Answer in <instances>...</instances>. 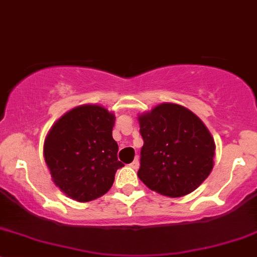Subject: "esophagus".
Returning <instances> with one entry per match:
<instances>
[{"label":"esophagus","mask_w":257,"mask_h":257,"mask_svg":"<svg viewBox=\"0 0 257 257\" xmlns=\"http://www.w3.org/2000/svg\"><path fill=\"white\" fill-rule=\"evenodd\" d=\"M130 166H131V167L132 168H134V169H137V168H139L140 167V162H139V158H135V160L134 161H132V163H131V165H130Z\"/></svg>","instance_id":"1"}]
</instances>
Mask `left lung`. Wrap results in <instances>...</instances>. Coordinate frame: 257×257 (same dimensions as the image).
Wrapping results in <instances>:
<instances>
[{
  "label": "left lung",
  "instance_id": "obj_1",
  "mask_svg": "<svg viewBox=\"0 0 257 257\" xmlns=\"http://www.w3.org/2000/svg\"><path fill=\"white\" fill-rule=\"evenodd\" d=\"M139 178L171 198L197 189L213 169L215 144L197 115L177 104H162L141 115Z\"/></svg>",
  "mask_w": 257,
  "mask_h": 257
}]
</instances>
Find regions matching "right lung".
I'll return each mask as SVG.
<instances>
[{
  "label": "right lung",
  "instance_id": "obj_1",
  "mask_svg": "<svg viewBox=\"0 0 257 257\" xmlns=\"http://www.w3.org/2000/svg\"><path fill=\"white\" fill-rule=\"evenodd\" d=\"M115 115L99 105L73 109L50 128L44 160L53 182L71 199L90 202L107 192L122 163L112 139Z\"/></svg>",
  "mask_w": 257,
  "mask_h": 257
}]
</instances>
